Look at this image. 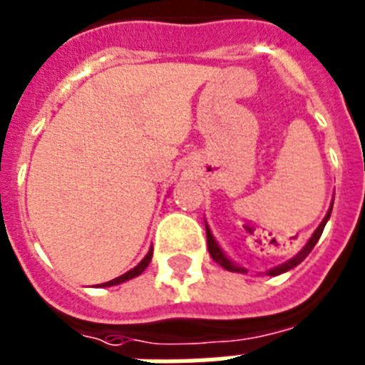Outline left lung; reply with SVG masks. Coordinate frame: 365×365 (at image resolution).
<instances>
[{
    "instance_id": "left-lung-1",
    "label": "left lung",
    "mask_w": 365,
    "mask_h": 365,
    "mask_svg": "<svg viewBox=\"0 0 365 365\" xmlns=\"http://www.w3.org/2000/svg\"><path fill=\"white\" fill-rule=\"evenodd\" d=\"M331 208H334V205H331ZM331 208H329V212H328V214H326V217H324V222L320 223V225H318V229H317V231H314V235H312V237H311V240L307 242L305 248L301 250L299 254L295 255L294 259L286 261L284 265L274 267V269H271V271H269V274H271V277H277V274H280V272H286V271H289V269H294L295 265H299L301 261L305 259L307 255L311 254V250L314 248V244L318 242V239H320V235H322L324 227H326V222H328V220H329ZM206 244H208V252H210L212 259L216 261V263H220V265H222L223 269H227V271H233V272H246L242 269V267L235 265L233 261H229L227 257H225V254H223L222 250H220V246H217V244H216V240H214V237H212L210 229H208V227H206Z\"/></svg>"
}]
</instances>
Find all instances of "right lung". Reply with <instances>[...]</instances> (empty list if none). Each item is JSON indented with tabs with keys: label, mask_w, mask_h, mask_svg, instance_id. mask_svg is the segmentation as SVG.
I'll return each mask as SVG.
<instances>
[{
	"label": "right lung",
	"mask_w": 365,
	"mask_h": 365,
	"mask_svg": "<svg viewBox=\"0 0 365 365\" xmlns=\"http://www.w3.org/2000/svg\"><path fill=\"white\" fill-rule=\"evenodd\" d=\"M151 255H153V250H149L148 255H145V257H143V259L140 261V263H138L134 269H130V271L125 272V274H121V277L113 278V280H110V282L102 284V286H115V284H121V282H125V280H130V278L138 277V274H142V272L145 271V267L149 265V261H151Z\"/></svg>",
	"instance_id": "right-lung-1"
}]
</instances>
